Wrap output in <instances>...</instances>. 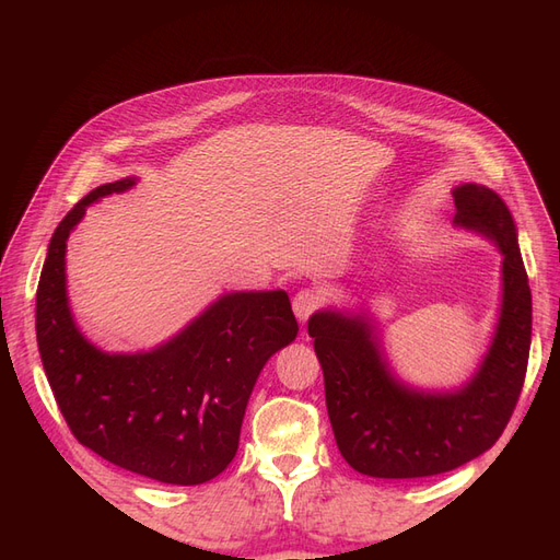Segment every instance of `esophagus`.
<instances>
[{
    "label": "esophagus",
    "mask_w": 560,
    "mask_h": 560,
    "mask_svg": "<svg viewBox=\"0 0 560 560\" xmlns=\"http://www.w3.org/2000/svg\"><path fill=\"white\" fill-rule=\"evenodd\" d=\"M322 306V294L317 290H301L296 296H294V315L299 317L301 325H306L308 317Z\"/></svg>",
    "instance_id": "obj_1"
}]
</instances>
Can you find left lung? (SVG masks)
<instances>
[{
    "instance_id": "left-lung-1",
    "label": "left lung",
    "mask_w": 560,
    "mask_h": 560,
    "mask_svg": "<svg viewBox=\"0 0 560 560\" xmlns=\"http://www.w3.org/2000/svg\"><path fill=\"white\" fill-rule=\"evenodd\" d=\"M453 200L455 226L486 235L502 254L495 336L463 387L422 393L395 378L366 313L329 308L308 319L336 446L366 477L420 479L460 467L498 442L516 409L533 334L516 224L504 200L483 184L455 186Z\"/></svg>"
}]
</instances>
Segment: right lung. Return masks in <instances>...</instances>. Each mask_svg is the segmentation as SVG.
Masks as SVG:
<instances>
[{
  "label": "right lung",
  "mask_w": 560,
  "mask_h": 560,
  "mask_svg": "<svg viewBox=\"0 0 560 560\" xmlns=\"http://www.w3.org/2000/svg\"><path fill=\"white\" fill-rule=\"evenodd\" d=\"M135 182L97 186L58 224L37 287L39 354L79 444L147 479L196 486L233 460L252 387L299 325L282 290L231 292L154 350L95 348L67 303V238L91 202Z\"/></svg>",
  "instance_id": "obj_1"
}]
</instances>
